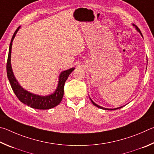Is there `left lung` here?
Returning a JSON list of instances; mask_svg holds the SVG:
<instances>
[{"label": "left lung", "instance_id": "1", "mask_svg": "<svg viewBox=\"0 0 154 154\" xmlns=\"http://www.w3.org/2000/svg\"><path fill=\"white\" fill-rule=\"evenodd\" d=\"M135 28L137 29V31H138L140 34H141V35L142 36V34H141V31H140V29L138 28V27H137V26H135ZM90 99H91V102H92V103L94 105V106H96V107H99V108H100V109H107V110H115V109H120V108H122V107H117V108H114V109H107V108H104V107H101V106H98V105H97L95 102H93V100L92 99H91V98H90Z\"/></svg>", "mask_w": 154, "mask_h": 154}]
</instances>
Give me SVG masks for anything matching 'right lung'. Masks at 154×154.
Here are the masks:
<instances>
[{
    "instance_id": "1",
    "label": "right lung",
    "mask_w": 154,
    "mask_h": 154,
    "mask_svg": "<svg viewBox=\"0 0 154 154\" xmlns=\"http://www.w3.org/2000/svg\"><path fill=\"white\" fill-rule=\"evenodd\" d=\"M20 28V26L18 27L13 35L11 41L10 43L9 55H8L7 62V74L13 92L17 96L19 100L22 102L23 103L27 105V106H30L32 108L37 109H48L53 108V107L57 106L61 103L63 96L65 82L67 80L69 75L74 69V67H72V68H70L61 73L59 77L57 87L55 92L51 94V95L47 96H40L29 93L28 91L24 89L19 85L18 82L15 78L12 70L11 64V53L12 42Z\"/></svg>"
}]
</instances>
